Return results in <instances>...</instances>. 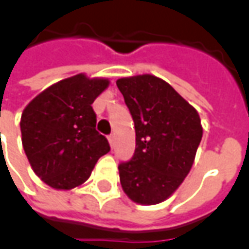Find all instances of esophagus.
<instances>
[{"label":"esophagus","instance_id":"1","mask_svg":"<svg viewBox=\"0 0 249 249\" xmlns=\"http://www.w3.org/2000/svg\"><path fill=\"white\" fill-rule=\"evenodd\" d=\"M108 140H109V144H110V146H112V148H113V145H114V136L113 135H110L108 137Z\"/></svg>","mask_w":249,"mask_h":249}]
</instances>
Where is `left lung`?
<instances>
[{
  "mask_svg": "<svg viewBox=\"0 0 249 249\" xmlns=\"http://www.w3.org/2000/svg\"><path fill=\"white\" fill-rule=\"evenodd\" d=\"M135 123L136 149L119 165L120 183L137 204L167 200L192 168L203 137L197 110L168 82L152 74L119 78Z\"/></svg>",
  "mask_w": 249,
  "mask_h": 249,
  "instance_id": "obj_1",
  "label": "left lung"
}]
</instances>
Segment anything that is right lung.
I'll return each instance as SVG.
<instances>
[{
  "instance_id": "1",
  "label": "right lung",
  "mask_w": 249,
  "mask_h": 249,
  "mask_svg": "<svg viewBox=\"0 0 249 249\" xmlns=\"http://www.w3.org/2000/svg\"><path fill=\"white\" fill-rule=\"evenodd\" d=\"M108 85L107 78L80 73L46 88L24 109L22 146L35 173L49 187L68 191L81 185L110 151L107 137L96 130L92 108Z\"/></svg>"
}]
</instances>
